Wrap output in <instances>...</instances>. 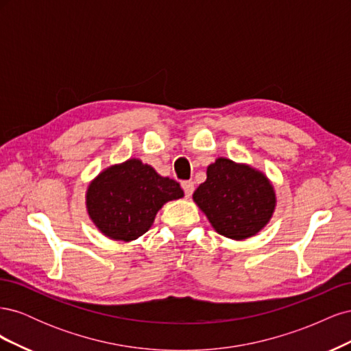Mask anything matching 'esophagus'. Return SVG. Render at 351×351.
<instances>
[{"mask_svg":"<svg viewBox=\"0 0 351 351\" xmlns=\"http://www.w3.org/2000/svg\"><path fill=\"white\" fill-rule=\"evenodd\" d=\"M182 187L184 190L186 197H190V196H192V193H193V190H195V183L193 182H183Z\"/></svg>","mask_w":351,"mask_h":351,"instance_id":"esophagus-1","label":"esophagus"}]
</instances>
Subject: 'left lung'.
Wrapping results in <instances>:
<instances>
[{"instance_id":"left-lung-1","label":"left lung","mask_w":351,"mask_h":351,"mask_svg":"<svg viewBox=\"0 0 351 351\" xmlns=\"http://www.w3.org/2000/svg\"><path fill=\"white\" fill-rule=\"evenodd\" d=\"M193 202L218 234L240 241L267 227L277 195L261 169L221 156L208 165L206 180L195 190Z\"/></svg>"}]
</instances>
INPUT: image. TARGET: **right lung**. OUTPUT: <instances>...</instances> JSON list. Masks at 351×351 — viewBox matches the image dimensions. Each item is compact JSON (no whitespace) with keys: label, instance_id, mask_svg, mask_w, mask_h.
<instances>
[{"label":"right lung","instance_id":"1","mask_svg":"<svg viewBox=\"0 0 351 351\" xmlns=\"http://www.w3.org/2000/svg\"><path fill=\"white\" fill-rule=\"evenodd\" d=\"M184 192L176 180L159 176L141 159L110 165L86 189V210L105 237L130 243L154 224L158 210Z\"/></svg>","mask_w":351,"mask_h":351}]
</instances>
